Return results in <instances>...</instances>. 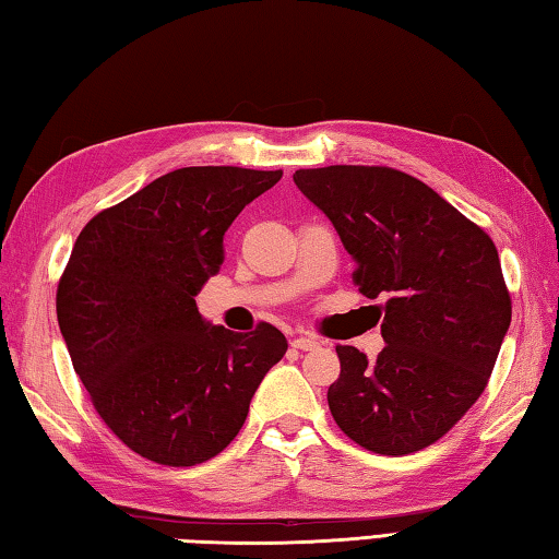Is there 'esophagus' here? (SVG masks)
Returning <instances> with one entry per match:
<instances>
[{
	"mask_svg": "<svg viewBox=\"0 0 559 559\" xmlns=\"http://www.w3.org/2000/svg\"><path fill=\"white\" fill-rule=\"evenodd\" d=\"M320 345V340L316 337V335H296L290 340V347H296V349H316Z\"/></svg>",
	"mask_w": 559,
	"mask_h": 559,
	"instance_id": "esophagus-1",
	"label": "esophagus"
}]
</instances>
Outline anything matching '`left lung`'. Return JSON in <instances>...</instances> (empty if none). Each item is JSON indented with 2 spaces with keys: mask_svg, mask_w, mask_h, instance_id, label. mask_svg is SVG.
<instances>
[{
  "mask_svg": "<svg viewBox=\"0 0 559 559\" xmlns=\"http://www.w3.org/2000/svg\"><path fill=\"white\" fill-rule=\"evenodd\" d=\"M293 182L353 253V281L384 298V349L337 345L328 406L359 447L404 456L466 414L493 372L513 302L498 249L421 179L382 165L296 169Z\"/></svg>",
  "mask_w": 559,
  "mask_h": 559,
  "instance_id": "8db88e82",
  "label": "left lung"
}]
</instances>
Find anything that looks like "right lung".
I'll list each match as a JSON object with an SVG mask.
<instances>
[{"instance_id":"right-lung-1","label":"right lung","mask_w":559,"mask_h":559,"mask_svg":"<svg viewBox=\"0 0 559 559\" xmlns=\"http://www.w3.org/2000/svg\"><path fill=\"white\" fill-rule=\"evenodd\" d=\"M283 169L182 167L83 226L56 290L75 374L106 427L163 466L214 459L286 355L278 328L206 325L194 296L219 271L224 231Z\"/></svg>"}]
</instances>
